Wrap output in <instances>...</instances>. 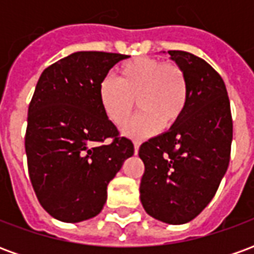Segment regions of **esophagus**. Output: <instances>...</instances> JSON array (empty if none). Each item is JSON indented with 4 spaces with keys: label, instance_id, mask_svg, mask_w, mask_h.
<instances>
[{
    "label": "esophagus",
    "instance_id": "obj_1",
    "mask_svg": "<svg viewBox=\"0 0 254 254\" xmlns=\"http://www.w3.org/2000/svg\"><path fill=\"white\" fill-rule=\"evenodd\" d=\"M138 148H140V143H138V141H134V154H137Z\"/></svg>",
    "mask_w": 254,
    "mask_h": 254
}]
</instances>
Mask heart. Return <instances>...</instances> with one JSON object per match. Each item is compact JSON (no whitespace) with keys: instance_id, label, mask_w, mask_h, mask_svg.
<instances>
[{"instance_id":"obj_1","label":"heart","mask_w":254,"mask_h":254,"mask_svg":"<svg viewBox=\"0 0 254 254\" xmlns=\"http://www.w3.org/2000/svg\"><path fill=\"white\" fill-rule=\"evenodd\" d=\"M98 99L116 127L130 120L136 99L141 113L124 127V134L143 138L159 132L163 125L171 127L180 121L189 100V83L177 64L137 57L118 66L117 80L111 76L100 80Z\"/></svg>"}]
</instances>
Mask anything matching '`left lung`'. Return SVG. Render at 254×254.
<instances>
[{"mask_svg": "<svg viewBox=\"0 0 254 254\" xmlns=\"http://www.w3.org/2000/svg\"><path fill=\"white\" fill-rule=\"evenodd\" d=\"M167 53L187 74L189 100L174 127L138 149L145 166L140 200L156 220L184 224L209 204L227 171L233 120L220 74L194 54Z\"/></svg>", "mask_w": 254, "mask_h": 254, "instance_id": "left-lung-1", "label": "left lung"}]
</instances>
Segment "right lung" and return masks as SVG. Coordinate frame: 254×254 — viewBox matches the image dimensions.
<instances>
[{"label": "right lung", "mask_w": 254, "mask_h": 254, "mask_svg": "<svg viewBox=\"0 0 254 254\" xmlns=\"http://www.w3.org/2000/svg\"><path fill=\"white\" fill-rule=\"evenodd\" d=\"M118 53L77 52L46 67L28 107L25 154L32 188L53 218L77 223L96 216L107 185L134 152L100 107L98 85ZM113 138L111 143H105Z\"/></svg>", "instance_id": "1"}]
</instances>
